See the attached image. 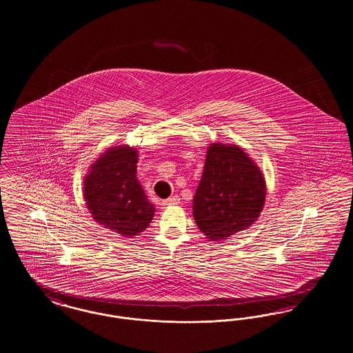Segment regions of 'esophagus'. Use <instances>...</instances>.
Returning <instances> with one entry per match:
<instances>
[{
  "instance_id": "34e87169",
  "label": "esophagus",
  "mask_w": 353,
  "mask_h": 353,
  "mask_svg": "<svg viewBox=\"0 0 353 353\" xmlns=\"http://www.w3.org/2000/svg\"><path fill=\"white\" fill-rule=\"evenodd\" d=\"M180 202H181V200H180L179 196H173V197H170V199L164 200V201H163V206L167 208V206H172V205H179Z\"/></svg>"
}]
</instances>
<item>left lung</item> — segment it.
Listing matches in <instances>:
<instances>
[{"instance_id":"8db88e82","label":"left lung","mask_w":353,"mask_h":353,"mask_svg":"<svg viewBox=\"0 0 353 353\" xmlns=\"http://www.w3.org/2000/svg\"><path fill=\"white\" fill-rule=\"evenodd\" d=\"M265 199V177L246 152L210 144L193 197V217L202 233L219 241L246 230L261 216Z\"/></svg>"}]
</instances>
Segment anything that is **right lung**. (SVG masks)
<instances>
[{
	"instance_id": "1",
	"label": "right lung",
	"mask_w": 353,
	"mask_h": 353,
	"mask_svg": "<svg viewBox=\"0 0 353 353\" xmlns=\"http://www.w3.org/2000/svg\"><path fill=\"white\" fill-rule=\"evenodd\" d=\"M137 151L117 145L101 153L83 181L85 205L99 225L132 236L148 228L154 208L136 179Z\"/></svg>"
}]
</instances>
